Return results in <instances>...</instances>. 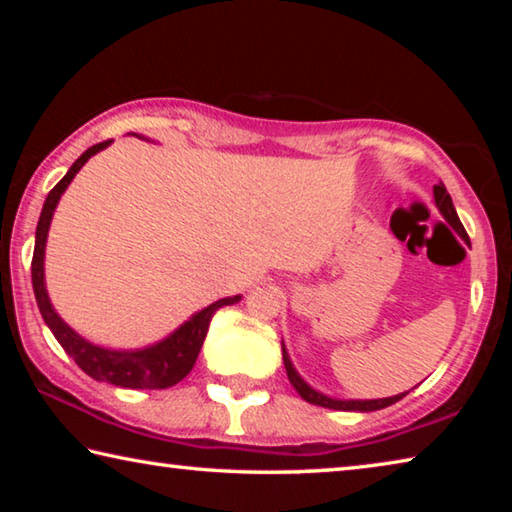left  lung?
Masks as SVG:
<instances>
[{
	"label": "left lung",
	"instance_id": "left-lung-1",
	"mask_svg": "<svg viewBox=\"0 0 512 512\" xmlns=\"http://www.w3.org/2000/svg\"><path fill=\"white\" fill-rule=\"evenodd\" d=\"M433 203H436L438 212L445 216V221L449 225H454V230L461 235L463 239H467V232L461 225V219H458V214L454 210V203H452V196L447 194V187L443 183L433 185ZM282 359H284V368H287V377L296 388L298 395L302 400L309 402V404H316V406H323V409H334V411H359V413H368V411H379V409H386V406H391L395 402H400L402 397L409 393H400V395H393V397H381V400H336V397H329L325 393L316 391V388H311L305 379L300 377V372L293 368V363L289 359V352L284 348L282 343Z\"/></svg>",
	"mask_w": 512,
	"mask_h": 512
}]
</instances>
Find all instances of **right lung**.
<instances>
[{"label": "right lung", "mask_w": 512, "mask_h": 512, "mask_svg": "<svg viewBox=\"0 0 512 512\" xmlns=\"http://www.w3.org/2000/svg\"><path fill=\"white\" fill-rule=\"evenodd\" d=\"M110 144L112 140L94 144L92 149L85 151L81 158L69 167L63 180L51 189L45 205H42L36 228V248H33L31 262L33 293H36L38 309L42 318H45L47 327L51 329V334L56 336V341L63 345V350L76 361V366H79L85 375H90L97 381H108V384H115L121 388H149V391H155V388H169L173 384H178L180 379H185L189 375V370L194 368V363L198 359V352L203 348L212 316L221 307L235 305V302L241 300V296H230L212 302L210 307L196 311L192 318L173 329V332L169 336H164L162 341L135 350L103 348V345L83 339L79 332H74V329L58 316V311L51 305L45 284V248L49 237V225L51 219H54L60 196L65 194V189L72 183L76 173L83 169V164L88 162L92 155H97Z\"/></svg>", "instance_id": "obj_1"}]
</instances>
